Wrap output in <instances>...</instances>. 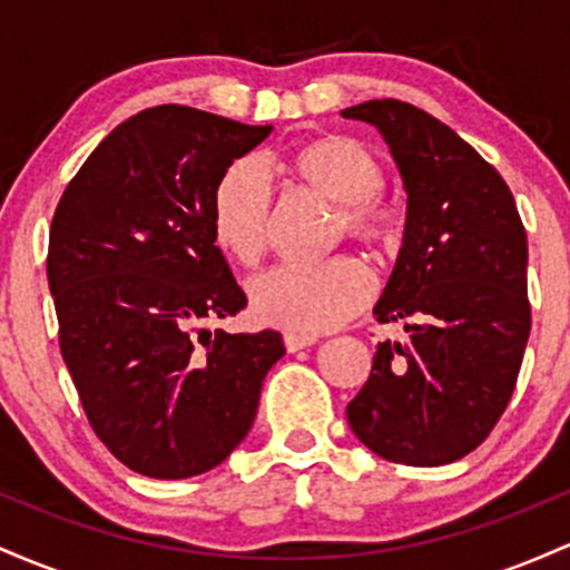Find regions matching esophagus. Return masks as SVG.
<instances>
[{
	"label": "esophagus",
	"mask_w": 570,
	"mask_h": 570,
	"mask_svg": "<svg viewBox=\"0 0 570 570\" xmlns=\"http://www.w3.org/2000/svg\"><path fill=\"white\" fill-rule=\"evenodd\" d=\"M313 343H316V337L297 335V332H286V335H284V345H286V351H289V353L303 351V348H307V345H313Z\"/></svg>",
	"instance_id": "obj_1"
}]
</instances>
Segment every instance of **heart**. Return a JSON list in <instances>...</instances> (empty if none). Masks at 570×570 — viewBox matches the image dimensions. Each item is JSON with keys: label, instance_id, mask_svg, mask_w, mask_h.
<instances>
[{"label": "heart", "instance_id": "obj_1", "mask_svg": "<svg viewBox=\"0 0 570 570\" xmlns=\"http://www.w3.org/2000/svg\"><path fill=\"white\" fill-rule=\"evenodd\" d=\"M284 168L297 185L337 203V233L370 246H385L396 235V208L383 198V168L372 149L351 136H322L297 147ZM273 187L257 160H238L222 174L212 200L217 244L252 265L265 252ZM372 276L362 259L332 257L316 265H278L248 286L259 322L299 335H322L348 322L367 305Z\"/></svg>", "mask_w": 570, "mask_h": 570}]
</instances>
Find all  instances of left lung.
Returning a JSON list of instances; mask_svg holds the SVG:
<instances>
[{"mask_svg":"<svg viewBox=\"0 0 570 570\" xmlns=\"http://www.w3.org/2000/svg\"><path fill=\"white\" fill-rule=\"evenodd\" d=\"M343 117L377 128L407 193L375 316L410 335L377 343L345 415L385 461L453 463L485 442L512 399L531 335L525 227L501 174L436 117L396 98Z\"/></svg>","mask_w":570,"mask_h":570,"instance_id":"obj_1","label":"left lung"}]
</instances>
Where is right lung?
I'll use <instances>...</instances> for the list:
<instances>
[{
    "label": "right lung",
    "instance_id": "right-lung-1",
    "mask_svg": "<svg viewBox=\"0 0 570 570\" xmlns=\"http://www.w3.org/2000/svg\"><path fill=\"white\" fill-rule=\"evenodd\" d=\"M271 130L179 104L144 109L98 144L56 208L48 284L63 362L98 440L144 476L219 466L286 353L273 330L206 326L246 307L214 238V189Z\"/></svg>",
    "mask_w": 570,
    "mask_h": 570
}]
</instances>
